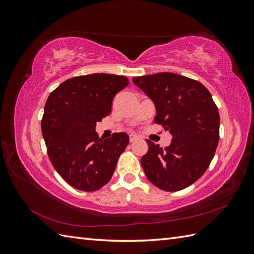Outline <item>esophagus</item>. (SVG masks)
Instances as JSON below:
<instances>
[{
    "label": "esophagus",
    "instance_id": "1",
    "mask_svg": "<svg viewBox=\"0 0 254 254\" xmlns=\"http://www.w3.org/2000/svg\"><path fill=\"white\" fill-rule=\"evenodd\" d=\"M137 139H139V136L135 135V134H133V133H131V134L129 135V140H130V142H134V141H136Z\"/></svg>",
    "mask_w": 254,
    "mask_h": 254
}]
</instances>
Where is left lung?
Returning a JSON list of instances; mask_svg holds the SVG:
<instances>
[{
    "label": "left lung",
    "mask_w": 254,
    "mask_h": 254,
    "mask_svg": "<svg viewBox=\"0 0 254 254\" xmlns=\"http://www.w3.org/2000/svg\"><path fill=\"white\" fill-rule=\"evenodd\" d=\"M155 104V122L173 135L165 148L146 140L148 151L141 159L147 179L166 191L190 187L204 174L219 141V113L201 82L175 73L133 77Z\"/></svg>",
    "instance_id": "1"
}]
</instances>
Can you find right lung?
<instances>
[{
    "label": "right lung",
    "instance_id": "obj_1",
    "mask_svg": "<svg viewBox=\"0 0 254 254\" xmlns=\"http://www.w3.org/2000/svg\"><path fill=\"white\" fill-rule=\"evenodd\" d=\"M125 76L95 73L64 81L50 94L41 121L54 168L75 188L93 191L108 183L129 143L125 132L99 139L96 122L111 112L115 94L128 86Z\"/></svg>",
    "mask_w": 254,
    "mask_h": 254
}]
</instances>
